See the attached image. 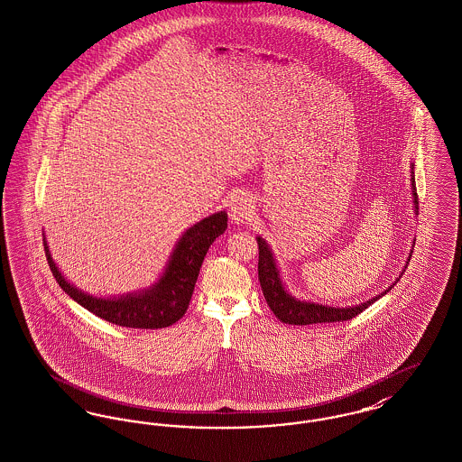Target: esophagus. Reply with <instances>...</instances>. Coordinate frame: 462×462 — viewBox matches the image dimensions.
<instances>
[{
    "mask_svg": "<svg viewBox=\"0 0 462 462\" xmlns=\"http://www.w3.org/2000/svg\"><path fill=\"white\" fill-rule=\"evenodd\" d=\"M253 199L245 193H239L236 195L232 200H230V206H228V211H230V217L236 221V223H245L247 221L251 215H253Z\"/></svg>",
    "mask_w": 462,
    "mask_h": 462,
    "instance_id": "34e87169",
    "label": "esophagus"
}]
</instances>
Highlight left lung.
Masks as SVG:
<instances>
[{
	"label": "left lung",
	"instance_id": "obj_1",
	"mask_svg": "<svg viewBox=\"0 0 462 462\" xmlns=\"http://www.w3.org/2000/svg\"><path fill=\"white\" fill-rule=\"evenodd\" d=\"M411 172V197H413V209L415 215H419V200H417V189H415V174H413V163L410 165ZM258 249H260V256H258V279H260V286L263 291V297L267 300L272 312L275 314L277 319H281L286 325H314V323H337V321H347L353 319L357 314H361L365 309H368L374 301H377L380 297H383L387 291H391V288L398 282V279L380 295H375L374 299L366 300L359 305H351V307H331V305H323V303H316V301H307V300L295 299L293 295L288 293V290L284 288V282L281 279V273L277 269L275 258L272 254L271 245L265 243V239H262L260 236L256 237ZM415 245V243H413ZM411 249L408 254V262L411 258ZM405 265V269H407ZM403 269V272H405ZM402 272V273H403Z\"/></svg>",
	"mask_w": 462,
	"mask_h": 462
}]
</instances>
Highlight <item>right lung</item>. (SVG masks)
Instances as JSON below:
<instances>
[{
    "instance_id": "obj_1",
    "label": "right lung",
    "mask_w": 462,
    "mask_h": 462,
    "mask_svg": "<svg viewBox=\"0 0 462 462\" xmlns=\"http://www.w3.org/2000/svg\"><path fill=\"white\" fill-rule=\"evenodd\" d=\"M226 221L228 217L225 211L200 219L180 237L171 253L165 271L155 284L146 290L109 299L92 297L73 286L55 265L45 236L43 245L47 262L59 286L88 312L113 325L157 329L174 325L185 316L204 256L217 237L226 230Z\"/></svg>"
}]
</instances>
